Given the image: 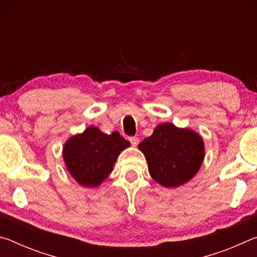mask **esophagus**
Masks as SVG:
<instances>
[{
  "instance_id": "esophagus-1",
  "label": "esophagus",
  "mask_w": 257,
  "mask_h": 257,
  "mask_svg": "<svg viewBox=\"0 0 257 257\" xmlns=\"http://www.w3.org/2000/svg\"><path fill=\"white\" fill-rule=\"evenodd\" d=\"M129 141H130V143H132L133 146H136V145H138V143H139V138L132 136V137H129Z\"/></svg>"
}]
</instances>
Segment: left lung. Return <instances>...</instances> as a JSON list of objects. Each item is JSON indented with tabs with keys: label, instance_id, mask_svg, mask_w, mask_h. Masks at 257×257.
Instances as JSON below:
<instances>
[{
	"label": "left lung",
	"instance_id": "8db88e82",
	"mask_svg": "<svg viewBox=\"0 0 257 257\" xmlns=\"http://www.w3.org/2000/svg\"><path fill=\"white\" fill-rule=\"evenodd\" d=\"M138 147L147 160L152 178L165 187L186 184L196 175L204 160L201 136L169 122L158 125Z\"/></svg>",
	"mask_w": 257,
	"mask_h": 257
}]
</instances>
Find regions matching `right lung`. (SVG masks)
<instances>
[{
  "instance_id": "1",
  "label": "right lung",
  "mask_w": 257,
  "mask_h": 257,
  "mask_svg": "<svg viewBox=\"0 0 257 257\" xmlns=\"http://www.w3.org/2000/svg\"><path fill=\"white\" fill-rule=\"evenodd\" d=\"M129 145L118 132L106 135L92 125L69 139L63 147V159L76 181L96 187L110 175L120 152Z\"/></svg>"
}]
</instances>
